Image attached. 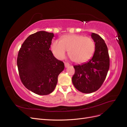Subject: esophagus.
<instances>
[{"label":"esophagus","instance_id":"obj_1","mask_svg":"<svg viewBox=\"0 0 127 127\" xmlns=\"http://www.w3.org/2000/svg\"><path fill=\"white\" fill-rule=\"evenodd\" d=\"M64 66L66 68H67V67L70 66V64L68 63H64Z\"/></svg>","mask_w":127,"mask_h":127}]
</instances>
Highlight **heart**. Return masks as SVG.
<instances>
[{
    "instance_id": "b5f03b06",
    "label": "heart",
    "mask_w": 127,
    "mask_h": 127,
    "mask_svg": "<svg viewBox=\"0 0 127 127\" xmlns=\"http://www.w3.org/2000/svg\"><path fill=\"white\" fill-rule=\"evenodd\" d=\"M51 50L53 55L58 59H64L67 50L68 55L76 63H86L94 54L95 44L89 36L80 34H69L61 37L60 41L52 42Z\"/></svg>"
}]
</instances>
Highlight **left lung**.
Here are the masks:
<instances>
[{
    "label": "left lung",
    "instance_id": "obj_1",
    "mask_svg": "<svg viewBox=\"0 0 127 127\" xmlns=\"http://www.w3.org/2000/svg\"><path fill=\"white\" fill-rule=\"evenodd\" d=\"M95 43L93 57L87 63L74 66L75 72L72 82L77 90L84 93H91L101 87L110 67V58L105 41L97 34L92 33Z\"/></svg>",
    "mask_w": 127,
    "mask_h": 127
}]
</instances>
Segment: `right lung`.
Listing matches in <instances>:
<instances>
[{"label": "right lung", "mask_w": 127, "mask_h": 127, "mask_svg": "<svg viewBox=\"0 0 127 127\" xmlns=\"http://www.w3.org/2000/svg\"><path fill=\"white\" fill-rule=\"evenodd\" d=\"M53 33L39 31L30 35L19 50L17 64L20 79L25 87L40 95L51 93L64 64L53 55L50 48Z\"/></svg>", "instance_id": "1"}]
</instances>
